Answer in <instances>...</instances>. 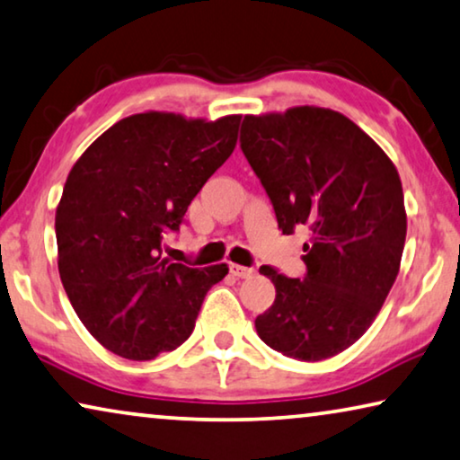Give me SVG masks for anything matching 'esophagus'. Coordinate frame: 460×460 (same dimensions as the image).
Wrapping results in <instances>:
<instances>
[{
	"instance_id": "1",
	"label": "esophagus",
	"mask_w": 460,
	"mask_h": 460,
	"mask_svg": "<svg viewBox=\"0 0 460 460\" xmlns=\"http://www.w3.org/2000/svg\"><path fill=\"white\" fill-rule=\"evenodd\" d=\"M229 270L235 279H250L256 274V270L253 269H245V266H239V264H229Z\"/></svg>"
}]
</instances>
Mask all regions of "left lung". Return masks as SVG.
Wrapping results in <instances>:
<instances>
[{
	"mask_svg": "<svg viewBox=\"0 0 460 460\" xmlns=\"http://www.w3.org/2000/svg\"><path fill=\"white\" fill-rule=\"evenodd\" d=\"M239 146L283 233L312 231L304 279L260 269L277 297L256 318L258 337L299 361L332 358L367 331L399 274L407 235L399 173L363 129L322 107L245 115Z\"/></svg>",
	"mask_w": 460,
	"mask_h": 460,
	"instance_id": "left-lung-1",
	"label": "left lung"
}]
</instances>
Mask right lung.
<instances>
[{"label": "right lung", "instance_id": "add662e5", "mask_svg": "<svg viewBox=\"0 0 460 460\" xmlns=\"http://www.w3.org/2000/svg\"><path fill=\"white\" fill-rule=\"evenodd\" d=\"M239 115L217 121L138 113L74 164L55 212L58 266L86 331L119 358L173 351L194 331L227 264L190 269L161 256L208 177L229 159Z\"/></svg>", "mask_w": 460, "mask_h": 460}]
</instances>
